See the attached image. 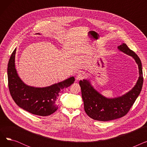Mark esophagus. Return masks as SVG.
Returning a JSON list of instances; mask_svg holds the SVG:
<instances>
[{
	"label": "esophagus",
	"mask_w": 147,
	"mask_h": 147,
	"mask_svg": "<svg viewBox=\"0 0 147 147\" xmlns=\"http://www.w3.org/2000/svg\"><path fill=\"white\" fill-rule=\"evenodd\" d=\"M84 78V74L82 73H78V74L76 75V79L77 80H82Z\"/></svg>",
	"instance_id": "34e87169"
}]
</instances>
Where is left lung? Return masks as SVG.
Returning <instances> with one entry per match:
<instances>
[{
  "instance_id": "8db88e82",
  "label": "left lung",
  "mask_w": 147,
  "mask_h": 147,
  "mask_svg": "<svg viewBox=\"0 0 147 147\" xmlns=\"http://www.w3.org/2000/svg\"><path fill=\"white\" fill-rule=\"evenodd\" d=\"M120 51L132 56L138 65L140 78L134 88L125 95L113 99L101 95L86 80H80L79 84L84 102V109L89 117L98 121H110L125 116L134 105L140 95L143 84L141 61L136 54L129 48L126 44L118 46Z\"/></svg>"
}]
</instances>
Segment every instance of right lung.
I'll return each mask as SVG.
<instances>
[{
    "mask_svg": "<svg viewBox=\"0 0 147 147\" xmlns=\"http://www.w3.org/2000/svg\"><path fill=\"white\" fill-rule=\"evenodd\" d=\"M15 49L7 65V79L10 94L20 108L33 114L48 116L58 109L57 99L60 91L73 84V77L48 87L38 88L26 85L18 77L15 67Z\"/></svg>",
    "mask_w": 147,
    "mask_h": 147,
    "instance_id": "right-lung-1",
    "label": "right lung"
}]
</instances>
